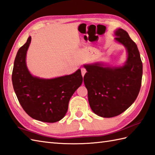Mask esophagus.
<instances>
[{"label":"esophagus","mask_w":155,"mask_h":155,"mask_svg":"<svg viewBox=\"0 0 155 155\" xmlns=\"http://www.w3.org/2000/svg\"><path fill=\"white\" fill-rule=\"evenodd\" d=\"M87 72V70L86 68H81V73H82V75H83V77H84V75L85 74V73Z\"/></svg>","instance_id":"obj_1"}]
</instances>
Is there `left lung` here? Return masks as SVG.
<instances>
[{
	"instance_id": "left-lung-1",
	"label": "left lung",
	"mask_w": 155,
	"mask_h": 155,
	"mask_svg": "<svg viewBox=\"0 0 155 155\" xmlns=\"http://www.w3.org/2000/svg\"><path fill=\"white\" fill-rule=\"evenodd\" d=\"M115 40L126 47L128 58L122 67H104L99 63L84 65V83L91 109L98 116L110 118L123 113L139 93L143 63L137 46L122 28L115 32Z\"/></svg>"
}]
</instances>
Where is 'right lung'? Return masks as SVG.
I'll return each instance as SVG.
<instances>
[{"label":"right lung","mask_w":155,"mask_h":155,"mask_svg":"<svg viewBox=\"0 0 155 155\" xmlns=\"http://www.w3.org/2000/svg\"><path fill=\"white\" fill-rule=\"evenodd\" d=\"M29 37L18 49L12 73V81L18 100L24 110L34 119L55 123L67 113L68 102L83 83L81 71L52 79L34 77L26 65V54L31 43Z\"/></svg>","instance_id":"right-lung-1"}]
</instances>
